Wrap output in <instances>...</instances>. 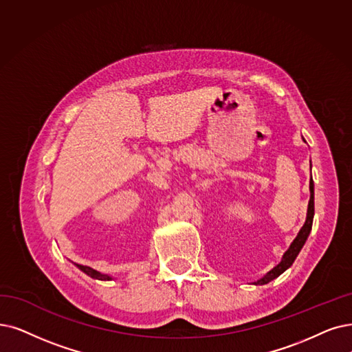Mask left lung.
<instances>
[{
	"instance_id": "obj_1",
	"label": "left lung",
	"mask_w": 352,
	"mask_h": 352,
	"mask_svg": "<svg viewBox=\"0 0 352 352\" xmlns=\"http://www.w3.org/2000/svg\"><path fill=\"white\" fill-rule=\"evenodd\" d=\"M311 167H312V164H311ZM309 190H311V198H309L307 214H306V221L303 223V227L300 228V231L298 232L296 238H294V240L292 241L290 247L287 248V251L283 254L282 261H280L276 267H273V269L269 273H265L261 278H258L257 282H252L251 285L263 286V285L270 283L272 280L277 278L280 274L285 273L289 269V267L294 263V260H296V257L299 256V252L303 248L309 234H311V231H312V223H314V215H315V185H314V180L312 179H311V182H309Z\"/></svg>"
}]
</instances>
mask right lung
Masks as SVG:
<instances>
[{"instance_id": "1", "label": "right lung", "mask_w": 352, "mask_h": 352, "mask_svg": "<svg viewBox=\"0 0 352 352\" xmlns=\"http://www.w3.org/2000/svg\"><path fill=\"white\" fill-rule=\"evenodd\" d=\"M79 270H82L83 273L85 274H88L89 277H92V278H96V280H112V276H109V274H104V273H100V272H96L95 269H91V267H88V265H80V264H75Z\"/></svg>"}]
</instances>
